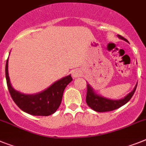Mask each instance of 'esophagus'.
Here are the masks:
<instances>
[{"mask_svg": "<svg viewBox=\"0 0 146 146\" xmlns=\"http://www.w3.org/2000/svg\"><path fill=\"white\" fill-rule=\"evenodd\" d=\"M72 76L73 78H77L81 76V71L79 70H74L72 71Z\"/></svg>", "mask_w": 146, "mask_h": 146, "instance_id": "obj_1", "label": "esophagus"}]
</instances>
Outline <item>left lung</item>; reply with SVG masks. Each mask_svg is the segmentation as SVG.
<instances>
[{
	"label": "left lung",
	"mask_w": 146,
	"mask_h": 146,
	"mask_svg": "<svg viewBox=\"0 0 146 146\" xmlns=\"http://www.w3.org/2000/svg\"><path fill=\"white\" fill-rule=\"evenodd\" d=\"M117 37L122 40H124L125 41L128 42V40L122 37V35H117ZM137 85V84H136L133 90L131 93H129L127 96H125L123 99L118 100H112L98 95L97 94L95 93L94 89L90 87V84H87L86 102L90 108L93 109L94 111H97V112H106V111H113L115 109L122 107V105L127 103L131 99L136 90Z\"/></svg>",
	"instance_id": "8db88e82"
}]
</instances>
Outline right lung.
<instances>
[{
    "label": "right lung",
    "instance_id": "obj_1",
    "mask_svg": "<svg viewBox=\"0 0 146 146\" xmlns=\"http://www.w3.org/2000/svg\"><path fill=\"white\" fill-rule=\"evenodd\" d=\"M5 73L9 91L15 103L22 111L33 116H49L54 113L61 105L64 90L73 80L70 75L67 76L41 93L27 95L17 91L11 85L8 73V59Z\"/></svg>",
    "mask_w": 146,
    "mask_h": 146
}]
</instances>
